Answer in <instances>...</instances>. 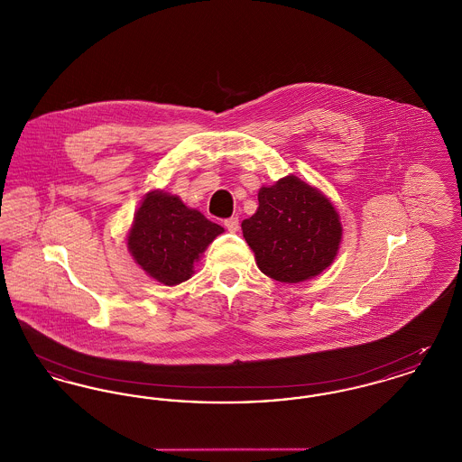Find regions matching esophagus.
I'll return each mask as SVG.
<instances>
[{"mask_svg":"<svg viewBox=\"0 0 462 462\" xmlns=\"http://www.w3.org/2000/svg\"><path fill=\"white\" fill-rule=\"evenodd\" d=\"M225 226H226V230L228 232H237L239 230V218H236V217H232V218H226L225 220Z\"/></svg>","mask_w":462,"mask_h":462,"instance_id":"esophagus-1","label":"esophagus"}]
</instances>
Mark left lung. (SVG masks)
<instances>
[{
    "label": "left lung",
    "mask_w": 462,
    "mask_h": 462,
    "mask_svg": "<svg viewBox=\"0 0 462 462\" xmlns=\"http://www.w3.org/2000/svg\"><path fill=\"white\" fill-rule=\"evenodd\" d=\"M258 202L256 213L242 221V234L264 275L298 284L334 262L343 226L320 190L289 175L262 187Z\"/></svg>",
    "instance_id": "8db88e82"
}]
</instances>
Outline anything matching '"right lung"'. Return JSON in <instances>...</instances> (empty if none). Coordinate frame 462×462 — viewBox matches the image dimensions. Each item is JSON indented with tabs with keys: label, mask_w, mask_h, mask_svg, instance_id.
Segmentation results:
<instances>
[{
	"label": "right lung",
	"mask_w": 462,
	"mask_h": 462,
	"mask_svg": "<svg viewBox=\"0 0 462 462\" xmlns=\"http://www.w3.org/2000/svg\"><path fill=\"white\" fill-rule=\"evenodd\" d=\"M220 234L223 226L187 208L178 196L152 190L136 209L126 242L147 275L176 286L192 277L194 263Z\"/></svg>",
	"instance_id": "right-lung-1"
}]
</instances>
